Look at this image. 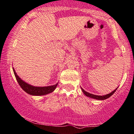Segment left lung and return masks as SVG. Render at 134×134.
Returning a JSON list of instances; mask_svg holds the SVG:
<instances>
[{"instance_id":"obj_1","label":"left lung","mask_w":134,"mask_h":134,"mask_svg":"<svg viewBox=\"0 0 134 134\" xmlns=\"http://www.w3.org/2000/svg\"><path fill=\"white\" fill-rule=\"evenodd\" d=\"M81 89H82V91L83 92L84 94L86 95V96L88 97H90V98H93V99H97V100H104V99H108L110 97V96H112L113 94H114V93H115V92L116 91L117 88L115 90H114L113 92H111V93H108V94H107L105 95V96H96V95H93V94H92V93H88V92H86L85 90H84L83 89H82V88H81Z\"/></svg>"}]
</instances>
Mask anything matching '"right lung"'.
Returning <instances> with one entry per match:
<instances>
[{
  "instance_id": "add662e5",
  "label": "right lung",
  "mask_w": 134,
  "mask_h": 134,
  "mask_svg": "<svg viewBox=\"0 0 134 134\" xmlns=\"http://www.w3.org/2000/svg\"><path fill=\"white\" fill-rule=\"evenodd\" d=\"M13 70L16 81H17L18 83L20 85V87L23 88V90L25 91L26 93L32 95V96H44V95L48 94V93L54 91V90L55 89L58 85V83H57L56 85H53V86H45V87H36V86H31V85H28L27 83H26L24 81L20 79L19 76L16 75L14 69H13Z\"/></svg>"
}]
</instances>
